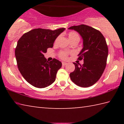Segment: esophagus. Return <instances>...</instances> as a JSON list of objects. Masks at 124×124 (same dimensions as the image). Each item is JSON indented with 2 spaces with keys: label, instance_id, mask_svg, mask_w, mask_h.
Instances as JSON below:
<instances>
[{
  "label": "esophagus",
  "instance_id": "esophagus-1",
  "mask_svg": "<svg viewBox=\"0 0 124 124\" xmlns=\"http://www.w3.org/2000/svg\"><path fill=\"white\" fill-rule=\"evenodd\" d=\"M62 66H66V65L67 64L66 62H62Z\"/></svg>",
  "mask_w": 124,
  "mask_h": 124
}]
</instances>
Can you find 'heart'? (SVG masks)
Wrapping results in <instances>:
<instances>
[{
  "mask_svg": "<svg viewBox=\"0 0 124 124\" xmlns=\"http://www.w3.org/2000/svg\"><path fill=\"white\" fill-rule=\"evenodd\" d=\"M68 36L69 38V39L70 40V41H74L75 40H79V35H78L77 33L75 32H70L68 33ZM58 38L57 39H56L54 40V43H56L57 41ZM68 52L66 51H61L58 53V57H59L62 60H66L67 59L68 56Z\"/></svg>",
  "mask_w": 124,
  "mask_h": 124,
  "instance_id": "heart-1",
  "label": "heart"
}]
</instances>
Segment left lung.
<instances>
[{
  "instance_id": "8db88e82",
  "label": "left lung",
  "mask_w": 124,
  "mask_h": 124,
  "mask_svg": "<svg viewBox=\"0 0 124 124\" xmlns=\"http://www.w3.org/2000/svg\"><path fill=\"white\" fill-rule=\"evenodd\" d=\"M68 29L78 32L83 39V48L78 54V60L84 64L73 63L75 68L70 78L79 86H91L100 79L107 64L108 49L103 35L97 29L85 24L73 26Z\"/></svg>"
}]
</instances>
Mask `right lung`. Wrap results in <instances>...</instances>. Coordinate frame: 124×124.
I'll return each mask as SVG.
<instances>
[{
	"mask_svg": "<svg viewBox=\"0 0 124 124\" xmlns=\"http://www.w3.org/2000/svg\"><path fill=\"white\" fill-rule=\"evenodd\" d=\"M64 29H34L24 33L18 40L15 53L18 70L33 86L44 88L55 81L62 63L55 58L49 62L44 54L48 48L53 47L56 38Z\"/></svg>",
	"mask_w": 124,
	"mask_h": 124,
	"instance_id": "right-lung-1",
	"label": "right lung"
}]
</instances>
